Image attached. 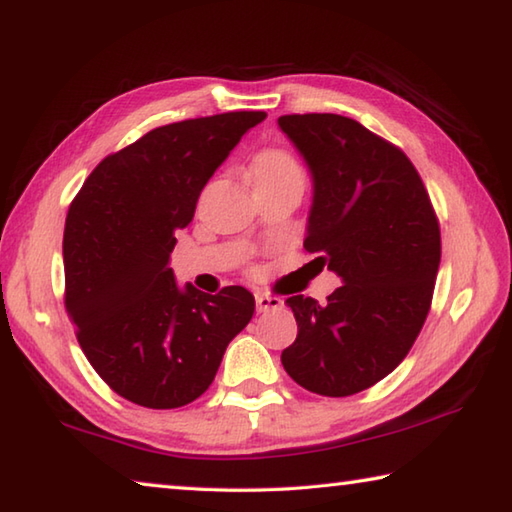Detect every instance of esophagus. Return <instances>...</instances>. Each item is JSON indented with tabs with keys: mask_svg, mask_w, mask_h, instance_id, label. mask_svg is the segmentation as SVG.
I'll list each match as a JSON object with an SVG mask.
<instances>
[{
	"mask_svg": "<svg viewBox=\"0 0 512 512\" xmlns=\"http://www.w3.org/2000/svg\"><path fill=\"white\" fill-rule=\"evenodd\" d=\"M255 304H257V311H259V313L282 309V300H280V297L264 295V293H257V295H255Z\"/></svg>",
	"mask_w": 512,
	"mask_h": 512,
	"instance_id": "1",
	"label": "esophagus"
}]
</instances>
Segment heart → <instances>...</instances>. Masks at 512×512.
Wrapping results in <instances>:
<instances>
[{
  "mask_svg": "<svg viewBox=\"0 0 512 512\" xmlns=\"http://www.w3.org/2000/svg\"><path fill=\"white\" fill-rule=\"evenodd\" d=\"M288 176H302L300 165H297L295 156L280 147H268V150L259 152L253 161V179L255 183L288 179Z\"/></svg>",
  "mask_w": 512,
  "mask_h": 512,
  "instance_id": "heart-1",
  "label": "heart"
}]
</instances>
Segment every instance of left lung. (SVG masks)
<instances>
[{
    "instance_id": "1",
    "label": "left lung",
    "mask_w": 512,
    "mask_h": 512,
    "mask_svg": "<svg viewBox=\"0 0 512 512\" xmlns=\"http://www.w3.org/2000/svg\"><path fill=\"white\" fill-rule=\"evenodd\" d=\"M313 174L304 248L342 277L318 304L293 295L297 338L282 365L313 394L342 398L383 380L410 353L430 313L441 230L401 147L338 114L277 120Z\"/></svg>"
}]
</instances>
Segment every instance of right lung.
<instances>
[{
    "instance_id": "add662e5",
    "label": "right lung",
    "mask_w": 512,
    "mask_h": 512,
    "mask_svg": "<svg viewBox=\"0 0 512 512\" xmlns=\"http://www.w3.org/2000/svg\"><path fill=\"white\" fill-rule=\"evenodd\" d=\"M264 111L156 127L102 159L64 224V306L91 367L118 396L174 410L206 392L255 313L244 286L217 295L174 282V232L203 185Z\"/></svg>"
}]
</instances>
